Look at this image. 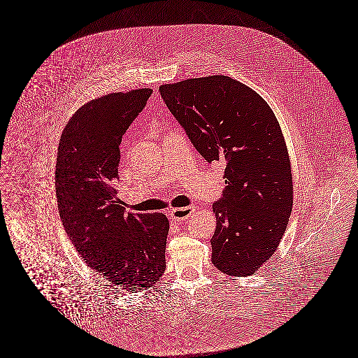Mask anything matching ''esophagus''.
Segmentation results:
<instances>
[{"label":"esophagus","mask_w":358,"mask_h":358,"mask_svg":"<svg viewBox=\"0 0 358 358\" xmlns=\"http://www.w3.org/2000/svg\"><path fill=\"white\" fill-rule=\"evenodd\" d=\"M193 211H194V208L192 206L181 207V208H173L169 214H171V217H172L173 220L182 222L185 219H187V217H190V215L193 214Z\"/></svg>","instance_id":"esophagus-1"}]
</instances>
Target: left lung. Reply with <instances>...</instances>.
I'll list each match as a JSON object with an SVG mask.
<instances>
[{"mask_svg":"<svg viewBox=\"0 0 358 358\" xmlns=\"http://www.w3.org/2000/svg\"><path fill=\"white\" fill-rule=\"evenodd\" d=\"M162 98L207 163H226V189L213 203V264L250 275L280 244L293 208V177L281 127L269 105L227 76L159 87Z\"/></svg>","mask_w":358,"mask_h":358,"instance_id":"1","label":"left lung"}]
</instances>
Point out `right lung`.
<instances>
[{
  "label": "right lung",
  "instance_id": "obj_1",
  "mask_svg": "<svg viewBox=\"0 0 358 358\" xmlns=\"http://www.w3.org/2000/svg\"><path fill=\"white\" fill-rule=\"evenodd\" d=\"M152 89L113 93L78 108L62 134L55 172L65 232L87 265L113 285L139 292L165 271L168 217L126 213L115 181L120 141Z\"/></svg>",
  "mask_w": 358,
  "mask_h": 358
}]
</instances>
